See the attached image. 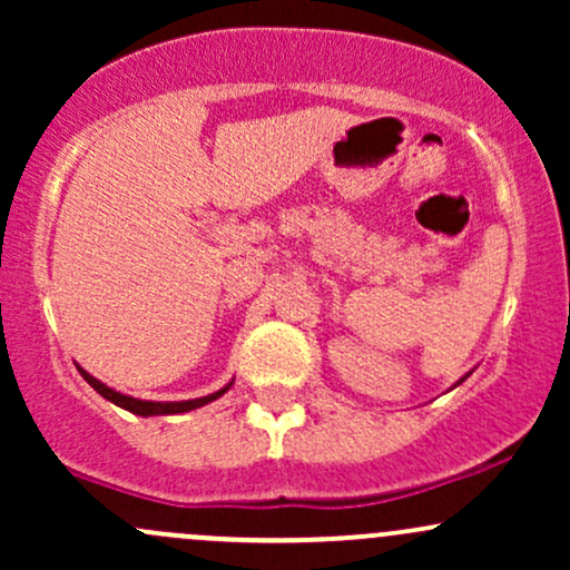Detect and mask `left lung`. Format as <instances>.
<instances>
[{
  "label": "left lung",
  "mask_w": 570,
  "mask_h": 570,
  "mask_svg": "<svg viewBox=\"0 0 570 570\" xmlns=\"http://www.w3.org/2000/svg\"><path fill=\"white\" fill-rule=\"evenodd\" d=\"M469 375H472V372H466V375H463V377H461V381H458V383H455V385H461V383H463V381H466V377H469ZM455 385H453V389H455Z\"/></svg>",
  "instance_id": "1"
}]
</instances>
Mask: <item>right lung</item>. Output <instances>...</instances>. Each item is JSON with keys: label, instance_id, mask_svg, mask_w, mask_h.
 Masks as SVG:
<instances>
[{"label": "right lung", "instance_id": "add662e5", "mask_svg": "<svg viewBox=\"0 0 570 570\" xmlns=\"http://www.w3.org/2000/svg\"><path fill=\"white\" fill-rule=\"evenodd\" d=\"M77 370H80V375L85 377V381L94 385V391H98V394L107 399V402H112V404H117V407L134 412V415H141V417H153V415H179V412L198 410V407H203V404H208V402H214V399H219L222 394H225V391H230V385H233V381H235V377H233V381L227 383L225 389L214 391V394H208V396L185 399V402H147V399H136V396L120 394V391L109 389L107 383H101V381H98V377L90 375V372H85V370L80 367V364H77Z\"/></svg>", "mask_w": 570, "mask_h": 570}]
</instances>
